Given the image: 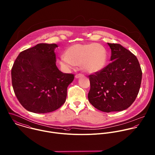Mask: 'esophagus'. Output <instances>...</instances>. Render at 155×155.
Listing matches in <instances>:
<instances>
[{"label": "esophagus", "instance_id": "34e87169", "mask_svg": "<svg viewBox=\"0 0 155 155\" xmlns=\"http://www.w3.org/2000/svg\"><path fill=\"white\" fill-rule=\"evenodd\" d=\"M84 75H83V74H77L76 75H75V78H80V77H83Z\"/></svg>", "mask_w": 155, "mask_h": 155}]
</instances>
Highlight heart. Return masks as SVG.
I'll use <instances>...</instances> for the list:
<instances>
[{
  "mask_svg": "<svg viewBox=\"0 0 155 155\" xmlns=\"http://www.w3.org/2000/svg\"><path fill=\"white\" fill-rule=\"evenodd\" d=\"M108 54L105 48L98 44H77L69 47L59 63L63 69L68 70L76 65L91 74L101 72L106 66Z\"/></svg>",
  "mask_w": 155,
  "mask_h": 155,
  "instance_id": "heart-1",
  "label": "heart"
}]
</instances>
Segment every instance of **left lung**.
I'll return each mask as SVG.
<instances>
[{
    "mask_svg": "<svg viewBox=\"0 0 155 155\" xmlns=\"http://www.w3.org/2000/svg\"><path fill=\"white\" fill-rule=\"evenodd\" d=\"M111 62L101 72L89 75L90 103L106 113L120 111L135 100L141 86L142 71L137 57L119 44L108 43Z\"/></svg>",
    "mask_w": 155,
    "mask_h": 155,
    "instance_id": "8db88e82",
    "label": "left lung"
}]
</instances>
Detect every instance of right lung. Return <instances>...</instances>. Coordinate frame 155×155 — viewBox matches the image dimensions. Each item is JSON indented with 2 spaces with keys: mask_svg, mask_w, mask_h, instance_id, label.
Returning a JSON list of instances; mask_svg holds the SVG:
<instances>
[{
  "mask_svg": "<svg viewBox=\"0 0 155 155\" xmlns=\"http://www.w3.org/2000/svg\"><path fill=\"white\" fill-rule=\"evenodd\" d=\"M56 44H38L21 52L11 69L12 84L21 105L35 113H47L65 102L74 75L56 64Z\"/></svg>",
  "mask_w": 155,
  "mask_h": 155,
  "instance_id": "1",
  "label": "right lung"
}]
</instances>
